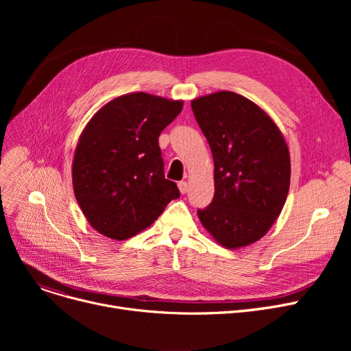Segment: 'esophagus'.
Returning a JSON list of instances; mask_svg holds the SVG:
<instances>
[{
	"label": "esophagus",
	"instance_id": "34e87169",
	"mask_svg": "<svg viewBox=\"0 0 351 351\" xmlns=\"http://www.w3.org/2000/svg\"><path fill=\"white\" fill-rule=\"evenodd\" d=\"M178 186H179V191H180V193H182V195H185V193L189 191V185H188V182H186V180H182V182H179V183H178Z\"/></svg>",
	"mask_w": 351,
	"mask_h": 351
}]
</instances>
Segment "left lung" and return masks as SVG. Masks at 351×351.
<instances>
[{
    "label": "left lung",
    "instance_id": "8db88e82",
    "mask_svg": "<svg viewBox=\"0 0 351 351\" xmlns=\"http://www.w3.org/2000/svg\"><path fill=\"white\" fill-rule=\"evenodd\" d=\"M215 163V196L200 223L226 249L262 239L290 188V154L278 125L250 99L219 90L191 102Z\"/></svg>",
    "mask_w": 351,
    "mask_h": 351
}]
</instances>
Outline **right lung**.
I'll list each match as a JSON object with an SVG mask.
<instances>
[{"label": "right lung", "mask_w": 351, "mask_h": 351, "mask_svg": "<svg viewBox=\"0 0 351 351\" xmlns=\"http://www.w3.org/2000/svg\"><path fill=\"white\" fill-rule=\"evenodd\" d=\"M183 101L134 92L105 104L84 128L72 162L78 205L98 233L125 241L149 228L176 183L165 179L159 135Z\"/></svg>", "instance_id": "add662e5"}]
</instances>
